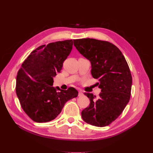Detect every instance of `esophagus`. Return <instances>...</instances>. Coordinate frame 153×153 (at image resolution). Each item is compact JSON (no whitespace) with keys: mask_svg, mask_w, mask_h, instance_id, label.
I'll return each mask as SVG.
<instances>
[{"mask_svg":"<svg viewBox=\"0 0 153 153\" xmlns=\"http://www.w3.org/2000/svg\"><path fill=\"white\" fill-rule=\"evenodd\" d=\"M83 95H84V93H83V92L82 91H79V92H78V96H82Z\"/></svg>","mask_w":153,"mask_h":153,"instance_id":"1","label":"esophagus"}]
</instances>
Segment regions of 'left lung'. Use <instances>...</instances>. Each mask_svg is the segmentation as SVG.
<instances>
[{
	"label": "left lung",
	"mask_w": 153,
	"mask_h": 153,
	"mask_svg": "<svg viewBox=\"0 0 153 153\" xmlns=\"http://www.w3.org/2000/svg\"><path fill=\"white\" fill-rule=\"evenodd\" d=\"M76 48L91 63V75L98 79V99L85 92L89 106L82 111L84 121L95 126H108L116 119L130 99L132 76L120 50L108 41L84 38L74 39Z\"/></svg>",
	"instance_id": "left-lung-1"
}]
</instances>
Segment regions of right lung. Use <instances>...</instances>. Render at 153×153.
<instances>
[{
  "label": "right lung",
  "instance_id": "obj_1",
  "mask_svg": "<svg viewBox=\"0 0 153 153\" xmlns=\"http://www.w3.org/2000/svg\"><path fill=\"white\" fill-rule=\"evenodd\" d=\"M72 47V39L41 45L22 64L16 76V95L22 108L34 122L53 120L67 101L78 96L73 87L62 90L52 86L53 77L61 71Z\"/></svg>",
  "mask_w": 153,
  "mask_h": 153
}]
</instances>
